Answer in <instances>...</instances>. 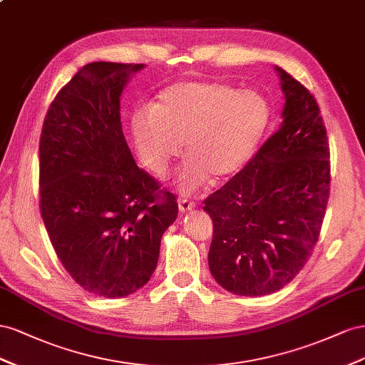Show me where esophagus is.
<instances>
[{"mask_svg": "<svg viewBox=\"0 0 365 365\" xmlns=\"http://www.w3.org/2000/svg\"><path fill=\"white\" fill-rule=\"evenodd\" d=\"M194 207H195V203L191 202V200H188V199H180V200H179V211H180L182 214L188 212V211H192Z\"/></svg>", "mask_w": 365, "mask_h": 365, "instance_id": "1", "label": "esophagus"}]
</instances>
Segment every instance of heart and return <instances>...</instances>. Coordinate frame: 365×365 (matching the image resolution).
<instances>
[{
	"mask_svg": "<svg viewBox=\"0 0 365 365\" xmlns=\"http://www.w3.org/2000/svg\"><path fill=\"white\" fill-rule=\"evenodd\" d=\"M270 122L267 99L255 90H238L222 82L180 81L165 87L151 110L131 118L140 159L163 175L179 155L188 158L179 183L185 192L212 179L237 175L254 158Z\"/></svg>",
	"mask_w": 365,
	"mask_h": 365,
	"instance_id": "heart-1",
	"label": "heart"
}]
</instances>
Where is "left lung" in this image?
I'll return each mask as SVG.
<instances>
[{
	"instance_id": "obj_1",
	"label": "left lung",
	"mask_w": 365,
	"mask_h": 365,
	"mask_svg": "<svg viewBox=\"0 0 365 365\" xmlns=\"http://www.w3.org/2000/svg\"><path fill=\"white\" fill-rule=\"evenodd\" d=\"M283 122L245 168L205 200L214 225L211 274L227 292L274 294L318 242L330 190V151L317 99L277 67Z\"/></svg>"
}]
</instances>
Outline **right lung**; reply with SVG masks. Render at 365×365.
Wrapping results in <instances>:
<instances>
[{
	"label": "right lung",
	"mask_w": 365,
	"mask_h": 365,
	"mask_svg": "<svg viewBox=\"0 0 365 365\" xmlns=\"http://www.w3.org/2000/svg\"><path fill=\"white\" fill-rule=\"evenodd\" d=\"M143 64L91 62L62 87L39 139V207L55 252L90 294L127 297L150 281L177 218L123 138L120 95Z\"/></svg>",
	"instance_id": "1"
}]
</instances>
